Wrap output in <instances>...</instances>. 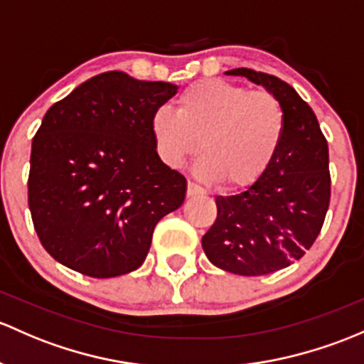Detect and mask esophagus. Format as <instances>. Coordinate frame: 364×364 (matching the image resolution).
I'll list each match as a JSON object with an SVG mask.
<instances>
[{
  "label": "esophagus",
  "mask_w": 364,
  "mask_h": 364,
  "mask_svg": "<svg viewBox=\"0 0 364 364\" xmlns=\"http://www.w3.org/2000/svg\"><path fill=\"white\" fill-rule=\"evenodd\" d=\"M200 193H202L200 186L195 185V183L190 181L188 183V188H186V195H188V197H197V195H200Z\"/></svg>",
  "instance_id": "obj_1"
}]
</instances>
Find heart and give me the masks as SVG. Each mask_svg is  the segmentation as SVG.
I'll use <instances>...</instances> for the list:
<instances>
[{"label": "heart", "instance_id": "obj_1", "mask_svg": "<svg viewBox=\"0 0 364 364\" xmlns=\"http://www.w3.org/2000/svg\"><path fill=\"white\" fill-rule=\"evenodd\" d=\"M284 129V108L272 92L216 78L193 83L179 95L178 112L160 106L150 120L155 151L167 167L181 169L200 141L197 174L232 190L265 174Z\"/></svg>", "mask_w": 364, "mask_h": 364}]
</instances>
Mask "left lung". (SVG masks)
<instances>
[{
  "label": "left lung",
  "instance_id": "8db88e82",
  "mask_svg": "<svg viewBox=\"0 0 364 364\" xmlns=\"http://www.w3.org/2000/svg\"><path fill=\"white\" fill-rule=\"evenodd\" d=\"M244 76L272 92L286 114L281 146L265 174L242 192L218 195V216L202 237L205 256L237 275H265L300 259L319 235L330 205L328 143L312 108L281 78L247 68Z\"/></svg>",
  "mask_w": 364,
  "mask_h": 364
}]
</instances>
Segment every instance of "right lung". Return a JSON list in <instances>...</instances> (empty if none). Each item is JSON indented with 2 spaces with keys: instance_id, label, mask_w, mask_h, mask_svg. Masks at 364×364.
<instances>
[{
  "instance_id": "add662e5",
  "label": "right lung",
  "mask_w": 364,
  "mask_h": 364,
  "mask_svg": "<svg viewBox=\"0 0 364 364\" xmlns=\"http://www.w3.org/2000/svg\"><path fill=\"white\" fill-rule=\"evenodd\" d=\"M178 85L122 71L87 80L41 120L28 181L34 230L68 269L106 279L143 265L186 179L156 155L150 120Z\"/></svg>"
}]
</instances>
